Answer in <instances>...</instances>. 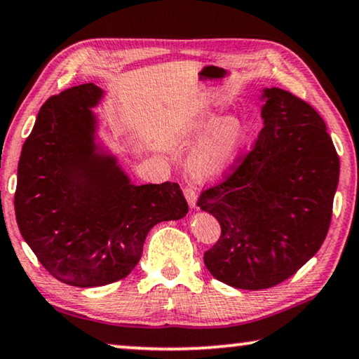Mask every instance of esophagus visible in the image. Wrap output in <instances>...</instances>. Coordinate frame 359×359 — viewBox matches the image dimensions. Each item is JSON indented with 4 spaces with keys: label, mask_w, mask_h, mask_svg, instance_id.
Here are the masks:
<instances>
[{
    "label": "esophagus",
    "mask_w": 359,
    "mask_h": 359,
    "mask_svg": "<svg viewBox=\"0 0 359 359\" xmlns=\"http://www.w3.org/2000/svg\"><path fill=\"white\" fill-rule=\"evenodd\" d=\"M183 192H184V197H186L187 203H189L191 210H196V208H197V192H196L194 187L186 186Z\"/></svg>",
    "instance_id": "obj_1"
}]
</instances>
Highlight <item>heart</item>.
Returning <instances> with one entry per match:
<instances>
[{
  "label": "heart",
  "instance_id": "heart-1",
  "mask_svg": "<svg viewBox=\"0 0 359 359\" xmlns=\"http://www.w3.org/2000/svg\"><path fill=\"white\" fill-rule=\"evenodd\" d=\"M189 140L201 142L189 157V170L198 178L229 172L250 146L252 131L244 120L205 114L189 128Z\"/></svg>",
  "mask_w": 359,
  "mask_h": 359
}]
</instances>
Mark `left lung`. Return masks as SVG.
Wrapping results in <instances>:
<instances>
[{
    "mask_svg": "<svg viewBox=\"0 0 359 359\" xmlns=\"http://www.w3.org/2000/svg\"><path fill=\"white\" fill-rule=\"evenodd\" d=\"M263 130L226 181L197 205L222 236L203 262L213 278L260 290L295 274L323 245L332 218L340 162L326 123L310 104L263 88Z\"/></svg>",
    "mask_w": 359,
    "mask_h": 359,
    "instance_id": "1",
    "label": "left lung"
}]
</instances>
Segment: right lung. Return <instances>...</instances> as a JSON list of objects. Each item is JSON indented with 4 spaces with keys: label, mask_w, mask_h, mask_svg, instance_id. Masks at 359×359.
<instances>
[{
    "label": "right lung",
    "mask_w": 359,
    "mask_h": 359,
    "mask_svg": "<svg viewBox=\"0 0 359 359\" xmlns=\"http://www.w3.org/2000/svg\"><path fill=\"white\" fill-rule=\"evenodd\" d=\"M102 97L95 83L49 97L18 167L20 234L49 274L75 287L126 278L149 231L187 213L178 184H133L117 157L97 142L93 107Z\"/></svg>",
    "instance_id": "right-lung-1"
}]
</instances>
